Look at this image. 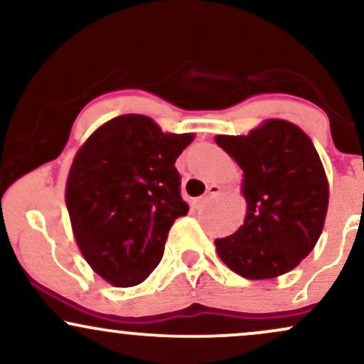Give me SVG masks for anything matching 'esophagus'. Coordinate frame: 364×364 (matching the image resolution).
<instances>
[{
	"label": "esophagus",
	"instance_id": "1",
	"mask_svg": "<svg viewBox=\"0 0 364 364\" xmlns=\"http://www.w3.org/2000/svg\"><path fill=\"white\" fill-rule=\"evenodd\" d=\"M219 193H220V186L219 185H210L207 188V195L203 196V198H193V200H191V203H193V207H198L200 203L203 202V200L208 198V196H217Z\"/></svg>",
	"mask_w": 364,
	"mask_h": 364
}]
</instances>
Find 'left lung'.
<instances>
[{
    "label": "left lung",
    "instance_id": "left-lung-1",
    "mask_svg": "<svg viewBox=\"0 0 364 364\" xmlns=\"http://www.w3.org/2000/svg\"><path fill=\"white\" fill-rule=\"evenodd\" d=\"M241 171L245 224L215 240L219 258L241 277L262 281L289 272L308 257L323 231L328 179L301 128L265 119L248 135H217Z\"/></svg>",
    "mask_w": 364,
    "mask_h": 364
}]
</instances>
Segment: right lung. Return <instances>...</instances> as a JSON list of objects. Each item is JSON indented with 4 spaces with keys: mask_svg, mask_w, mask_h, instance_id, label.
Wrapping results in <instances>:
<instances>
[{
    "mask_svg": "<svg viewBox=\"0 0 364 364\" xmlns=\"http://www.w3.org/2000/svg\"><path fill=\"white\" fill-rule=\"evenodd\" d=\"M195 133H166L152 118L123 114L75 154L65 200L78 250L116 287L144 282L164 255L171 225L188 214L174 162Z\"/></svg>",
    "mask_w": 364,
    "mask_h": 364,
    "instance_id": "obj_1",
    "label": "right lung"
}]
</instances>
